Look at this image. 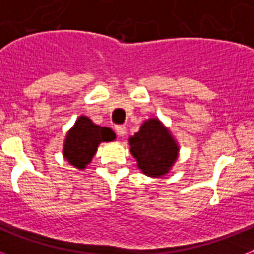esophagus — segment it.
I'll list each match as a JSON object with an SVG mask.
<instances>
[{
    "mask_svg": "<svg viewBox=\"0 0 254 254\" xmlns=\"http://www.w3.org/2000/svg\"><path fill=\"white\" fill-rule=\"evenodd\" d=\"M115 129H116V133H117V135H119V137H124V135H125V133H127V127H124V125H117Z\"/></svg>",
    "mask_w": 254,
    "mask_h": 254,
    "instance_id": "1",
    "label": "esophagus"
}]
</instances>
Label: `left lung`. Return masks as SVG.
Segmentation results:
<instances>
[{"label": "left lung", "mask_w": 254, "mask_h": 254, "mask_svg": "<svg viewBox=\"0 0 254 254\" xmlns=\"http://www.w3.org/2000/svg\"><path fill=\"white\" fill-rule=\"evenodd\" d=\"M131 155L145 175L162 178L178 159L179 146L170 130L158 119H149L129 138Z\"/></svg>", "instance_id": "obj_1"}]
</instances>
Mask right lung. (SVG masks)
<instances>
[{
    "label": "right lung",
    "instance_id": "add662e5",
    "mask_svg": "<svg viewBox=\"0 0 254 254\" xmlns=\"http://www.w3.org/2000/svg\"><path fill=\"white\" fill-rule=\"evenodd\" d=\"M115 139L116 134L112 129L96 125L91 119L80 116L65 135L63 157L69 165L83 170L91 163L100 143L112 142Z\"/></svg>",
    "mask_w": 254,
    "mask_h": 254
}]
</instances>
